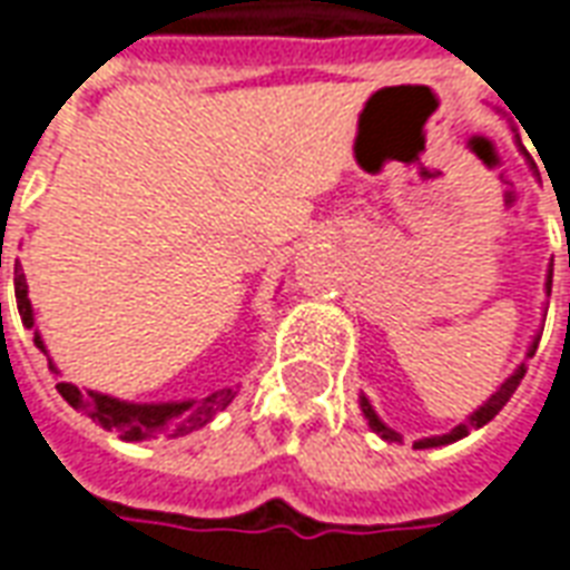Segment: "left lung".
I'll list each match as a JSON object with an SVG mask.
<instances>
[{
    "label": "left lung",
    "mask_w": 570,
    "mask_h": 570,
    "mask_svg": "<svg viewBox=\"0 0 570 570\" xmlns=\"http://www.w3.org/2000/svg\"><path fill=\"white\" fill-rule=\"evenodd\" d=\"M568 265H570V249H568ZM550 289H552V268L547 272V296H550ZM538 342H540V335H534V338H531V345H528L525 360L534 357V351H538ZM525 360H522V363L515 366L513 375H510V379H507V382H503L501 387H498V391H494V394H491L489 400H485V403L476 409V412H473V415H466V421H461V424L449 430V433H440V436H424V440H415V449H436V445H449V442L464 440L470 430H479L482 424H489V421L494 419V415H498V412H501L507 403H510V396L515 394L519 382L525 379V370H528ZM360 412H363V419L370 421V428L375 430V433H379L382 440L403 442V436H400L394 428H387V424H384V421L375 415V409H372V403L363 394H360Z\"/></svg>",
    "instance_id": "8db88e82"
}]
</instances>
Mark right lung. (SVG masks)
Instances as JSON below:
<instances>
[{
    "label": "right lung",
    "instance_id": "obj_1",
    "mask_svg": "<svg viewBox=\"0 0 570 570\" xmlns=\"http://www.w3.org/2000/svg\"><path fill=\"white\" fill-rule=\"evenodd\" d=\"M27 277L23 268L14 265V296H18V311L20 321L27 330L36 326L32 317L30 296H27ZM36 347L48 354L42 335L39 330L32 333ZM48 370L57 372V366L48 357ZM60 396L67 400L69 406L85 412L88 419L97 421L104 430H116L118 436L125 442H142V440H158V436H186L191 430H200L204 424H210L219 412H223L232 400L237 396V387H223V391H213L204 400H176V403H128V400H118V396L100 394V391H81L76 384L60 382L57 384Z\"/></svg>",
    "mask_w": 570,
    "mask_h": 570
}]
</instances>
